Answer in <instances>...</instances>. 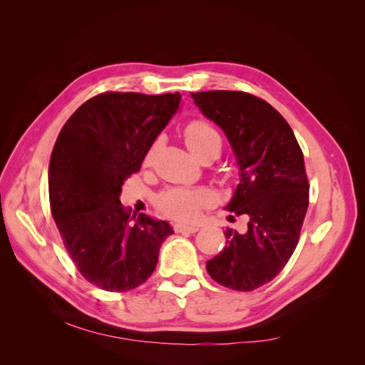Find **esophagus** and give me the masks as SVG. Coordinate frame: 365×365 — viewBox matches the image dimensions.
Instances as JSON below:
<instances>
[{
	"instance_id": "34e87169",
	"label": "esophagus",
	"mask_w": 365,
	"mask_h": 365,
	"mask_svg": "<svg viewBox=\"0 0 365 365\" xmlns=\"http://www.w3.org/2000/svg\"><path fill=\"white\" fill-rule=\"evenodd\" d=\"M174 230L177 233H196L200 230V227L197 225H185V224H175L174 225Z\"/></svg>"
}]
</instances>
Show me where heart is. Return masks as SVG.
Instances as JSON below:
<instances>
[{
    "label": "heart",
    "mask_w": 365,
    "mask_h": 365,
    "mask_svg": "<svg viewBox=\"0 0 365 365\" xmlns=\"http://www.w3.org/2000/svg\"><path fill=\"white\" fill-rule=\"evenodd\" d=\"M185 143L190 151L201 160L215 159L222 150V138L211 123L196 119L185 127ZM163 145V138H156L145 156V164H150L154 154ZM212 202L211 191L205 188H168L156 196V206L165 217L174 220H193L197 217L201 207Z\"/></svg>",
    "instance_id": "b5f03b06"
}]
</instances>
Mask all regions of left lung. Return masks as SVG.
Instances as JSON below:
<instances>
[{"label": "left lung", "instance_id": "left-lung-1", "mask_svg": "<svg viewBox=\"0 0 365 365\" xmlns=\"http://www.w3.org/2000/svg\"><path fill=\"white\" fill-rule=\"evenodd\" d=\"M205 117L224 130L240 183L227 211L248 217V230L227 228V246L206 262L212 279L252 292L280 274L298 245L309 206L304 158L279 110L245 91L191 93Z\"/></svg>", "mask_w": 365, "mask_h": 365}]
</instances>
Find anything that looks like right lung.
Segmentation results:
<instances>
[{"label":"right lung","instance_id":"obj_1","mask_svg":"<svg viewBox=\"0 0 365 365\" xmlns=\"http://www.w3.org/2000/svg\"><path fill=\"white\" fill-rule=\"evenodd\" d=\"M180 100V93H101L69 117L54 143L53 219L80 274L106 292H128L150 279L160 245L174 233L146 214L132 221L119 196Z\"/></svg>","mask_w":365,"mask_h":365}]
</instances>
